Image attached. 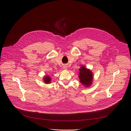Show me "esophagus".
Listing matches in <instances>:
<instances>
[{
  "label": "esophagus",
  "mask_w": 131,
  "mask_h": 131,
  "mask_svg": "<svg viewBox=\"0 0 131 131\" xmlns=\"http://www.w3.org/2000/svg\"><path fill=\"white\" fill-rule=\"evenodd\" d=\"M63 68H64V69H66V67H63Z\"/></svg>",
  "instance_id": "esophagus-1"
}]
</instances>
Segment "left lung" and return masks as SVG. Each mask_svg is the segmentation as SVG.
<instances>
[{"label": "left lung", "instance_id": "left-lung-1", "mask_svg": "<svg viewBox=\"0 0 131 131\" xmlns=\"http://www.w3.org/2000/svg\"><path fill=\"white\" fill-rule=\"evenodd\" d=\"M79 78L81 83L86 86H90L92 84L93 75L92 72L85 67H81L80 69Z\"/></svg>", "mask_w": 131, "mask_h": 131}]
</instances>
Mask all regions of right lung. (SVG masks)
<instances>
[{
	"label": "right lung",
	"instance_id": "add662e5",
	"mask_svg": "<svg viewBox=\"0 0 131 131\" xmlns=\"http://www.w3.org/2000/svg\"><path fill=\"white\" fill-rule=\"evenodd\" d=\"M50 78L49 76H45V78H43V81H44L45 83L48 84L50 82Z\"/></svg>",
	"mask_w": 131,
	"mask_h": 131
}]
</instances>
